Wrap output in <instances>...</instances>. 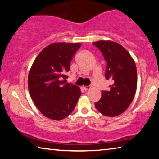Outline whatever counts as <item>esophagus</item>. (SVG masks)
<instances>
[{
	"label": "esophagus",
	"mask_w": 159,
	"mask_h": 159,
	"mask_svg": "<svg viewBox=\"0 0 159 159\" xmlns=\"http://www.w3.org/2000/svg\"><path fill=\"white\" fill-rule=\"evenodd\" d=\"M90 88H91L90 86H84V87H83V90H84V91H87V90H90Z\"/></svg>",
	"instance_id": "esophagus-1"
}]
</instances>
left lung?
Wrapping results in <instances>:
<instances>
[{
	"mask_svg": "<svg viewBox=\"0 0 159 159\" xmlns=\"http://www.w3.org/2000/svg\"><path fill=\"white\" fill-rule=\"evenodd\" d=\"M106 62V79L111 80L108 91H102L101 98L95 108L104 116H116L127 110L133 101L137 90L138 76L134 61L119 43L111 40L94 42Z\"/></svg>",
	"mask_w": 159,
	"mask_h": 159,
	"instance_id": "1",
	"label": "left lung"
}]
</instances>
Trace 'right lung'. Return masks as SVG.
<instances>
[{
  "mask_svg": "<svg viewBox=\"0 0 159 159\" xmlns=\"http://www.w3.org/2000/svg\"><path fill=\"white\" fill-rule=\"evenodd\" d=\"M80 47V43H52L38 54L30 69V95L34 105L48 118L61 120L77 105L81 90L78 86L65 83L68 77L65 74L70 69L71 61Z\"/></svg>",
  "mask_w": 159,
  "mask_h": 159,
  "instance_id": "add662e5",
  "label": "right lung"
}]
</instances>
